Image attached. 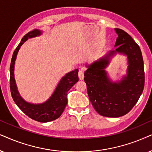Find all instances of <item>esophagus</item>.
I'll return each instance as SVG.
<instances>
[{
  "label": "esophagus",
  "mask_w": 152,
  "mask_h": 152,
  "mask_svg": "<svg viewBox=\"0 0 152 152\" xmlns=\"http://www.w3.org/2000/svg\"><path fill=\"white\" fill-rule=\"evenodd\" d=\"M78 77H79L80 80H83L84 78V72L83 70H80L78 72Z\"/></svg>",
  "instance_id": "esophagus-1"
}]
</instances>
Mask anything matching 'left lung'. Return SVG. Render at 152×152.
Here are the masks:
<instances>
[{
  "mask_svg": "<svg viewBox=\"0 0 152 152\" xmlns=\"http://www.w3.org/2000/svg\"><path fill=\"white\" fill-rule=\"evenodd\" d=\"M118 35L115 49L86 64L84 80L93 107L104 117H119L128 113L142 94L145 86L144 62L141 50L133 38L122 29L115 28ZM117 53L127 56V74L120 80L113 82L105 68Z\"/></svg>",
  "mask_w": 152,
  "mask_h": 152,
  "instance_id": "1",
  "label": "left lung"
}]
</instances>
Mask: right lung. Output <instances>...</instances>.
I'll use <instances>...</instances> for the list:
<instances>
[{
	"label": "right lung",
	"mask_w": 152,
	"mask_h": 152,
	"mask_svg": "<svg viewBox=\"0 0 152 152\" xmlns=\"http://www.w3.org/2000/svg\"><path fill=\"white\" fill-rule=\"evenodd\" d=\"M42 31L34 30L28 32L22 38L21 42L14 51L10 64V91L15 104L26 115L39 122H48L58 119L63 113L67 104V92L76 82L78 81V69H76L62 76L58 86L49 98L41 104H32L22 98L18 91L15 78V64L18 52L25 42L28 39L40 36Z\"/></svg>",
	"instance_id": "right-lung-1"
}]
</instances>
